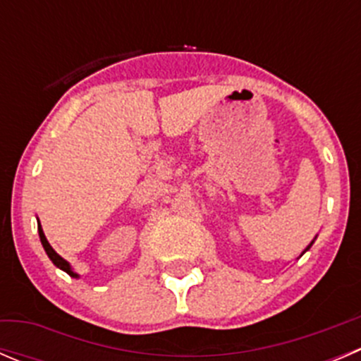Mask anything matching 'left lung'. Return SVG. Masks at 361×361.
I'll return each instance as SVG.
<instances>
[{
    "label": "left lung",
    "mask_w": 361,
    "mask_h": 361,
    "mask_svg": "<svg viewBox=\"0 0 361 361\" xmlns=\"http://www.w3.org/2000/svg\"><path fill=\"white\" fill-rule=\"evenodd\" d=\"M312 243H314V241H311V245H309V246H307V248H305V250H304V253H305V251H307L309 248H311V246H312Z\"/></svg>",
    "instance_id": "1"
}]
</instances>
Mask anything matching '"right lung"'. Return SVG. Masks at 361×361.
I'll use <instances>...</instances> for the list:
<instances>
[{
  "mask_svg": "<svg viewBox=\"0 0 361 361\" xmlns=\"http://www.w3.org/2000/svg\"><path fill=\"white\" fill-rule=\"evenodd\" d=\"M38 234H39V241H42V245H43V250H45V253L49 255V258H50V260H52V264L56 265V267H59L61 271H64V272H66V274L71 276V278H80V276L76 274L75 271H73L71 264H69L68 260H64V258L61 257V255L57 253V251L54 250L52 246H50V243L47 241L45 234H43L42 225H39V220H38Z\"/></svg>",
  "mask_w": 361,
  "mask_h": 361,
  "instance_id": "add662e5",
  "label": "right lung"
}]
</instances>
